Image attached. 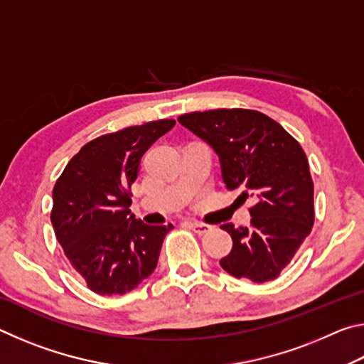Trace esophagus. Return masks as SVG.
Instances as JSON below:
<instances>
[{
  "label": "esophagus",
  "instance_id": "obj_1",
  "mask_svg": "<svg viewBox=\"0 0 364 364\" xmlns=\"http://www.w3.org/2000/svg\"><path fill=\"white\" fill-rule=\"evenodd\" d=\"M188 226L193 230L196 234H199V236H202V234H205L212 230V226L208 225H204V223H199V221H186Z\"/></svg>",
  "mask_w": 364,
  "mask_h": 364
}]
</instances>
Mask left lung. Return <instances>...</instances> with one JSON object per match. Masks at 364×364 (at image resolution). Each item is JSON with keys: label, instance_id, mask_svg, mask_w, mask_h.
Listing matches in <instances>:
<instances>
[{"label": "left lung", "instance_id": "left-lung-1", "mask_svg": "<svg viewBox=\"0 0 364 364\" xmlns=\"http://www.w3.org/2000/svg\"><path fill=\"white\" fill-rule=\"evenodd\" d=\"M212 147L221 178L239 197H254L250 226L221 225L232 249L220 260L234 278L276 279L291 263L315 221L313 180L301 146L268 115L249 109H217L178 117Z\"/></svg>", "mask_w": 364, "mask_h": 364}]
</instances>
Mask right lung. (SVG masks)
<instances>
[{
	"label": "right lung",
	"instance_id": "add662e5",
	"mask_svg": "<svg viewBox=\"0 0 364 364\" xmlns=\"http://www.w3.org/2000/svg\"><path fill=\"white\" fill-rule=\"evenodd\" d=\"M175 120H156L90 141L67 164L53 189L51 223L67 260L100 295L133 291L152 274L165 234L132 213L128 189L139 162Z\"/></svg>",
	"mask_w": 364,
	"mask_h": 364
}]
</instances>
